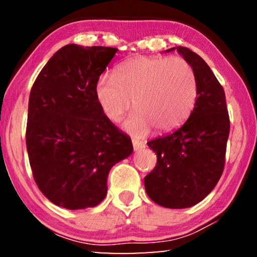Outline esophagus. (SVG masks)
Listing matches in <instances>:
<instances>
[{
  "mask_svg": "<svg viewBox=\"0 0 257 257\" xmlns=\"http://www.w3.org/2000/svg\"><path fill=\"white\" fill-rule=\"evenodd\" d=\"M133 147H134L135 151L142 150V149H144V147H145V143L136 141V139H133Z\"/></svg>",
  "mask_w": 257,
  "mask_h": 257,
  "instance_id": "1",
  "label": "esophagus"
}]
</instances>
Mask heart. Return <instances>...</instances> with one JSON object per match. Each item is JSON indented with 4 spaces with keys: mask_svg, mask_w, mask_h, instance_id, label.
<instances>
[{
    "mask_svg": "<svg viewBox=\"0 0 257 257\" xmlns=\"http://www.w3.org/2000/svg\"><path fill=\"white\" fill-rule=\"evenodd\" d=\"M102 113L119 122L132 108L137 110L124 127L134 135L173 132L186 122L197 99V81L186 60L171 56L139 55L114 69L113 77L103 76L95 87Z\"/></svg>",
    "mask_w": 257,
    "mask_h": 257,
    "instance_id": "obj_1",
    "label": "heart"
}]
</instances>
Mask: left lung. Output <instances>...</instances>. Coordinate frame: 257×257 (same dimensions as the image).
<instances>
[{"mask_svg": "<svg viewBox=\"0 0 257 257\" xmlns=\"http://www.w3.org/2000/svg\"><path fill=\"white\" fill-rule=\"evenodd\" d=\"M177 51L193 68L198 96L181 128L147 143L158 161L144 184L159 205L186 208L203 201L221 178L230 120L223 87L207 63L187 47L177 46Z\"/></svg>", "mask_w": 257, "mask_h": 257, "instance_id": "obj_1", "label": "left lung"}]
</instances>
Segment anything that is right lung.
Wrapping results in <instances>:
<instances>
[{
  "mask_svg": "<svg viewBox=\"0 0 257 257\" xmlns=\"http://www.w3.org/2000/svg\"><path fill=\"white\" fill-rule=\"evenodd\" d=\"M118 49L63 46L35 80L26 145L43 195L68 210L94 207L106 196L107 175L132 154V139L102 113L95 87Z\"/></svg>",
  "mask_w": 257,
  "mask_h": 257,
  "instance_id": "add662e5",
  "label": "right lung"
}]
</instances>
